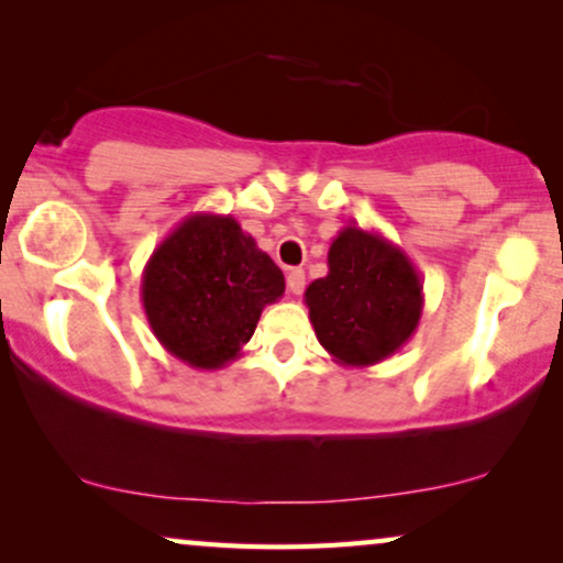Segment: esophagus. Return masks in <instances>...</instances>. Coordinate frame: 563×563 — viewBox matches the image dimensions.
Masks as SVG:
<instances>
[{"label":"esophagus","mask_w":563,"mask_h":563,"mask_svg":"<svg viewBox=\"0 0 563 563\" xmlns=\"http://www.w3.org/2000/svg\"><path fill=\"white\" fill-rule=\"evenodd\" d=\"M303 288H306V275H303V269H298V267L288 269V294L301 296Z\"/></svg>","instance_id":"esophagus-1"}]
</instances>
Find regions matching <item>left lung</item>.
Here are the masks:
<instances>
[{"instance_id": "8db88e82", "label": "left lung", "mask_w": 563, "mask_h": 563, "mask_svg": "<svg viewBox=\"0 0 563 563\" xmlns=\"http://www.w3.org/2000/svg\"><path fill=\"white\" fill-rule=\"evenodd\" d=\"M327 265L329 273L303 294L321 347L347 368H368L399 352L424 309L422 280L407 252L380 231L344 227Z\"/></svg>"}]
</instances>
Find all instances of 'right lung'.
<instances>
[{
  "instance_id": "1",
  "label": "right lung",
  "mask_w": 563,
  "mask_h": 563,
  "mask_svg": "<svg viewBox=\"0 0 563 563\" xmlns=\"http://www.w3.org/2000/svg\"><path fill=\"white\" fill-rule=\"evenodd\" d=\"M286 294L280 267L221 213L179 221L148 257L141 303L162 347L198 371L242 355L260 313Z\"/></svg>"
}]
</instances>
